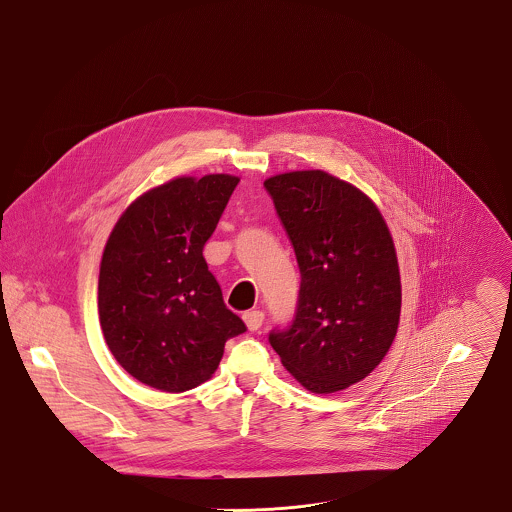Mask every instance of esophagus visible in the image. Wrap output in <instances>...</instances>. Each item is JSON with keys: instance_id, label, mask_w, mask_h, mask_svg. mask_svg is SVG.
Listing matches in <instances>:
<instances>
[{"instance_id": "34e87169", "label": "esophagus", "mask_w": 512, "mask_h": 512, "mask_svg": "<svg viewBox=\"0 0 512 512\" xmlns=\"http://www.w3.org/2000/svg\"><path fill=\"white\" fill-rule=\"evenodd\" d=\"M243 321H245L249 331H257L265 321V314L261 310H249V312L243 314Z\"/></svg>"}]
</instances>
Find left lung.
Listing matches in <instances>:
<instances>
[{
  "mask_svg": "<svg viewBox=\"0 0 512 512\" xmlns=\"http://www.w3.org/2000/svg\"><path fill=\"white\" fill-rule=\"evenodd\" d=\"M290 237L302 284L286 331L269 341L312 394L364 380L388 354L401 314V278L390 228L372 198L321 171L265 181Z\"/></svg>",
  "mask_w": 512,
  "mask_h": 512,
  "instance_id": "obj_1",
  "label": "left lung"
}]
</instances>
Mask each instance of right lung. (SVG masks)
Masks as SVG:
<instances>
[{
	"mask_svg": "<svg viewBox=\"0 0 512 512\" xmlns=\"http://www.w3.org/2000/svg\"><path fill=\"white\" fill-rule=\"evenodd\" d=\"M237 183L228 173L175 177L136 198L105 243L103 337L118 364L150 388H197L216 372L226 341L245 331L202 257Z\"/></svg>",
	"mask_w": 512,
	"mask_h": 512,
	"instance_id": "obj_1",
	"label": "right lung"
}]
</instances>
